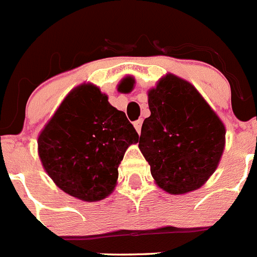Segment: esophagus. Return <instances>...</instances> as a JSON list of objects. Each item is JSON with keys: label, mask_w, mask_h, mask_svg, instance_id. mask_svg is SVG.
<instances>
[{"label": "esophagus", "mask_w": 257, "mask_h": 257, "mask_svg": "<svg viewBox=\"0 0 257 257\" xmlns=\"http://www.w3.org/2000/svg\"><path fill=\"white\" fill-rule=\"evenodd\" d=\"M142 124H143V119H138V121L134 122V127H135V130L138 131V134L142 133Z\"/></svg>", "instance_id": "obj_1"}]
</instances>
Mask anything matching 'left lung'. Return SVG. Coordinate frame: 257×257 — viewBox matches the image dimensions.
<instances>
[{
  "instance_id": "8db88e82",
  "label": "left lung",
  "mask_w": 257,
  "mask_h": 257,
  "mask_svg": "<svg viewBox=\"0 0 257 257\" xmlns=\"http://www.w3.org/2000/svg\"><path fill=\"white\" fill-rule=\"evenodd\" d=\"M148 105L139 148L156 184L176 196L199 189L225 148L222 121L192 83L172 73L149 90Z\"/></svg>"
}]
</instances>
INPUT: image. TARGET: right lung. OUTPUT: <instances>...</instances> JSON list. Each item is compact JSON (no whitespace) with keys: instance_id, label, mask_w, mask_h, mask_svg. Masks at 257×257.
<instances>
[{"instance_id":"obj_1","label":"right lung","mask_w":257,"mask_h":257,"mask_svg":"<svg viewBox=\"0 0 257 257\" xmlns=\"http://www.w3.org/2000/svg\"><path fill=\"white\" fill-rule=\"evenodd\" d=\"M134 79L122 81L131 90ZM139 135L126 114L92 83L74 87L38 135V156L56 187L85 202L112 194L118 166Z\"/></svg>"}]
</instances>
